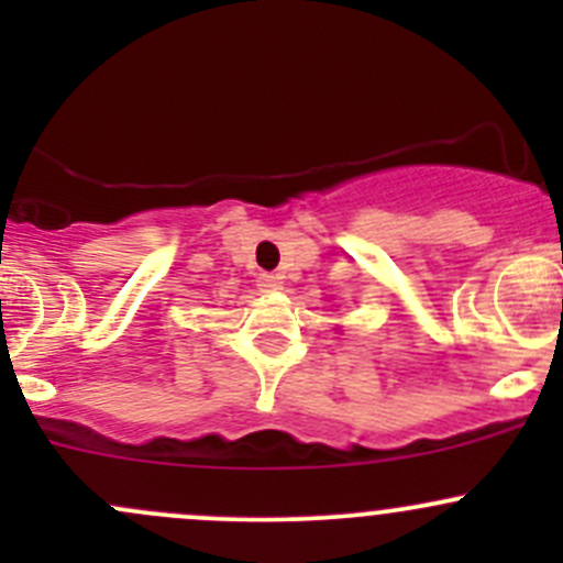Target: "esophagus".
<instances>
[{
	"mask_svg": "<svg viewBox=\"0 0 563 563\" xmlns=\"http://www.w3.org/2000/svg\"><path fill=\"white\" fill-rule=\"evenodd\" d=\"M258 288L264 294H272V291H280V277L277 275H258Z\"/></svg>",
	"mask_w": 563,
	"mask_h": 563,
	"instance_id": "obj_1",
	"label": "esophagus"
}]
</instances>
